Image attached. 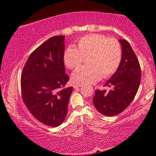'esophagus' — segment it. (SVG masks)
Segmentation results:
<instances>
[{
	"instance_id": "obj_1",
	"label": "esophagus",
	"mask_w": 156,
	"mask_h": 156,
	"mask_svg": "<svg viewBox=\"0 0 156 156\" xmlns=\"http://www.w3.org/2000/svg\"><path fill=\"white\" fill-rule=\"evenodd\" d=\"M73 88L80 87H82V84H73Z\"/></svg>"
}]
</instances>
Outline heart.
<instances>
[{
    "instance_id": "1",
    "label": "heart",
    "mask_w": 156,
    "mask_h": 156,
    "mask_svg": "<svg viewBox=\"0 0 156 156\" xmlns=\"http://www.w3.org/2000/svg\"><path fill=\"white\" fill-rule=\"evenodd\" d=\"M121 48L115 39H108L101 34H89L80 38L77 48L69 46L63 54V62L69 69L80 66L87 58V66L76 69L72 74L73 83L91 84L102 76L109 77L114 73L121 61Z\"/></svg>"
}]
</instances>
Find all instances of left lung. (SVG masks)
I'll return each mask as SVG.
<instances>
[{
  "label": "left lung",
  "mask_w": 156,
  "mask_h": 156,
  "mask_svg": "<svg viewBox=\"0 0 156 156\" xmlns=\"http://www.w3.org/2000/svg\"><path fill=\"white\" fill-rule=\"evenodd\" d=\"M122 47L119 67L105 86L112 89L95 91L93 102L96 109L102 115L114 116L120 114L131 104L138 90L141 69L135 53L127 41H118Z\"/></svg>",
  "instance_id": "8db88e82"
}]
</instances>
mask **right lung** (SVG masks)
I'll list each match as a JSON object with an SVG mask.
<instances>
[{
	"mask_svg": "<svg viewBox=\"0 0 156 156\" xmlns=\"http://www.w3.org/2000/svg\"><path fill=\"white\" fill-rule=\"evenodd\" d=\"M65 36H53L31 53L21 76V91L26 107L45 125L56 127L67 115L72 87L63 62Z\"/></svg>",
	"mask_w": 156,
	"mask_h": 156,
	"instance_id": "right-lung-1",
	"label": "right lung"
}]
</instances>
